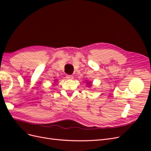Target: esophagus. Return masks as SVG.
Masks as SVG:
<instances>
[{
    "label": "esophagus",
    "mask_w": 151,
    "mask_h": 151,
    "mask_svg": "<svg viewBox=\"0 0 151 151\" xmlns=\"http://www.w3.org/2000/svg\"><path fill=\"white\" fill-rule=\"evenodd\" d=\"M66 77H67V78L68 79L72 80V79H74V76H72V75H67Z\"/></svg>",
    "instance_id": "34e87169"
}]
</instances>
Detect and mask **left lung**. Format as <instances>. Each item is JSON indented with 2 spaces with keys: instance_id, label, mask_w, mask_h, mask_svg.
Returning a JSON list of instances; mask_svg holds the SVG:
<instances>
[{
  "instance_id": "left-lung-1",
  "label": "left lung",
  "mask_w": 151,
  "mask_h": 151,
  "mask_svg": "<svg viewBox=\"0 0 151 151\" xmlns=\"http://www.w3.org/2000/svg\"><path fill=\"white\" fill-rule=\"evenodd\" d=\"M86 84H87V86H88V87H89V88H91V87L92 86V82H90L89 81H87Z\"/></svg>"
}]
</instances>
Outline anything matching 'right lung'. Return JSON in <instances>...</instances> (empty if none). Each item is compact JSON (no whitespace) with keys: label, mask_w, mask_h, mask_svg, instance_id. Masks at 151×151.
<instances>
[{"label":"right lung","mask_w":151,"mask_h":151,"mask_svg":"<svg viewBox=\"0 0 151 151\" xmlns=\"http://www.w3.org/2000/svg\"><path fill=\"white\" fill-rule=\"evenodd\" d=\"M57 80H56V81H55V82H57Z\"/></svg>","instance_id":"1"}]
</instances>
